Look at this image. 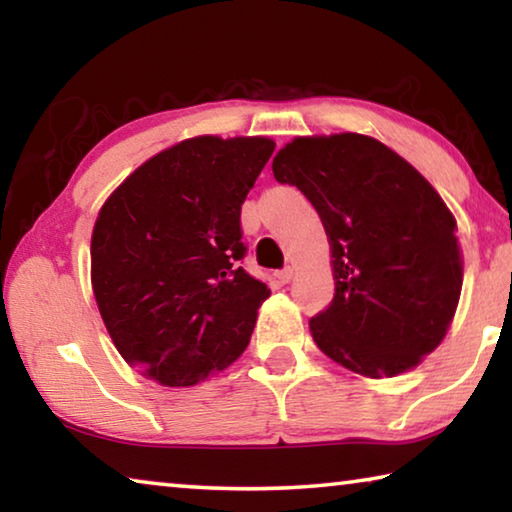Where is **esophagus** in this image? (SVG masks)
Wrapping results in <instances>:
<instances>
[{"label": "esophagus", "instance_id": "1", "mask_svg": "<svg viewBox=\"0 0 512 512\" xmlns=\"http://www.w3.org/2000/svg\"><path fill=\"white\" fill-rule=\"evenodd\" d=\"M275 277H277V282H280V284H289L293 280V268L291 266L282 268V271L275 273Z\"/></svg>", "mask_w": 512, "mask_h": 512}]
</instances>
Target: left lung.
Segmentation results:
<instances>
[{"mask_svg":"<svg viewBox=\"0 0 512 512\" xmlns=\"http://www.w3.org/2000/svg\"><path fill=\"white\" fill-rule=\"evenodd\" d=\"M277 183L316 207L332 250L334 300L309 320L329 359L395 377L445 339L463 287L456 219L422 173L375 137H296Z\"/></svg>","mask_w":512,"mask_h":512,"instance_id":"1","label":"left lung"}]
</instances>
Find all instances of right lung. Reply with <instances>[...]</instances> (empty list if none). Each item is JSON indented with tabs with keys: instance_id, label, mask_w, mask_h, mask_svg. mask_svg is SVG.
<instances>
[{
	"instance_id": "obj_1",
	"label": "right lung",
	"mask_w": 512,
	"mask_h": 512,
	"mask_svg": "<svg viewBox=\"0 0 512 512\" xmlns=\"http://www.w3.org/2000/svg\"><path fill=\"white\" fill-rule=\"evenodd\" d=\"M273 151L268 137H192L137 167L99 210L92 291L144 377L194 386L246 350L271 289L239 264V216Z\"/></svg>"
}]
</instances>
